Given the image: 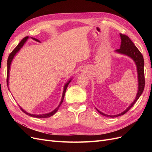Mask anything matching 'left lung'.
<instances>
[{
	"instance_id": "left-lung-1",
	"label": "left lung",
	"mask_w": 152,
	"mask_h": 152,
	"mask_svg": "<svg viewBox=\"0 0 152 152\" xmlns=\"http://www.w3.org/2000/svg\"><path fill=\"white\" fill-rule=\"evenodd\" d=\"M121 39V44L120 49H116L115 51L118 53H121L122 54H125L128 56L129 57L131 58L136 63V65L137 67V77H138V91H137V93L136 95V97L133 102L126 110H124L123 112L121 113H119L115 115H108L104 114L100 112L97 108V111L103 115L105 117H117L118 116L122 115L125 114L129 110L133 105L135 104L136 101L139 99L140 96L143 92L145 88V73H144V59L142 56V54L140 53V50L136 48V45H134V43L132 42V40L129 39L128 36L120 34Z\"/></svg>"
}]
</instances>
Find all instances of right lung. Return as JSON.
<instances>
[{
    "label": "right lung",
    "instance_id": "right-lung-1",
    "mask_svg": "<svg viewBox=\"0 0 152 152\" xmlns=\"http://www.w3.org/2000/svg\"><path fill=\"white\" fill-rule=\"evenodd\" d=\"M28 38H29V37L26 36V37H25V38L21 40V42H20L19 44H18V45L15 48V49H14V50H12V51L10 53V56H9V57H8V59H7V86L9 85V74H10V67H11V62H12V59H13V58H14V56H15V55H16V54L18 51H19L20 49L23 46V45H24L25 43L26 42V40L28 39ZM31 39L35 40H36V41H37V42H39V40L38 39L33 38V37H31ZM71 80H72V79H70V80H69L66 84H65V86H64V89H63V95H62V98H61V102H60V103H59V104L58 105V107L56 109L54 110L53 112H50V113H48L42 114V115H34V114H30V113H27L26 111H25V110H24L23 109L21 108V107H20V109H21V110H22V111L23 112L25 113H26V115H28L31 116V117H36V118H48V117H50V116H53V115L58 111L59 108V107H60V105H61V103H63V99H64V96H65V94L66 90V89H67V87H68L69 83H70V82H71Z\"/></svg>",
    "mask_w": 152,
    "mask_h": 152
}]
</instances>
